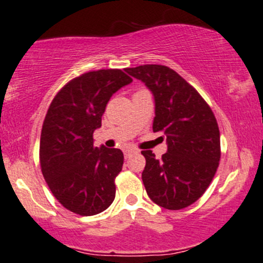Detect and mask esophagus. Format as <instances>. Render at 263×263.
I'll list each match as a JSON object with an SVG mask.
<instances>
[{
  "label": "esophagus",
  "instance_id": "34e87169",
  "mask_svg": "<svg viewBox=\"0 0 263 263\" xmlns=\"http://www.w3.org/2000/svg\"><path fill=\"white\" fill-rule=\"evenodd\" d=\"M138 151L137 149H135V148H127V149H125V157L126 158H128L129 156L132 155V153H137Z\"/></svg>",
  "mask_w": 263,
  "mask_h": 263
}]
</instances>
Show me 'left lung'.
<instances>
[{"label": "left lung", "instance_id": "left-lung-1", "mask_svg": "<svg viewBox=\"0 0 263 263\" xmlns=\"http://www.w3.org/2000/svg\"><path fill=\"white\" fill-rule=\"evenodd\" d=\"M155 98L153 132H163L167 152L157 159L142 151V180L153 203L179 210L197 201L213 180L220 161V132L215 116L192 85L164 65L127 68Z\"/></svg>", "mask_w": 263, "mask_h": 263}]
</instances>
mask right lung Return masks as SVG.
I'll list each match as a JSON object with an SVG mask.
<instances>
[{
	"label": "right lung",
	"mask_w": 263,
	"mask_h": 263,
	"mask_svg": "<svg viewBox=\"0 0 263 263\" xmlns=\"http://www.w3.org/2000/svg\"><path fill=\"white\" fill-rule=\"evenodd\" d=\"M132 83L120 69L80 75L57 93L45 115L39 144L42 173L63 206L83 216L112 204L121 149L93 147L92 134L115 92Z\"/></svg>",
	"instance_id": "right-lung-1"
}]
</instances>
